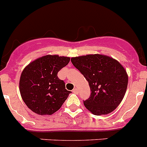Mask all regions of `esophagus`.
I'll list each match as a JSON object with an SVG mask.
<instances>
[{
    "mask_svg": "<svg viewBox=\"0 0 147 147\" xmlns=\"http://www.w3.org/2000/svg\"><path fill=\"white\" fill-rule=\"evenodd\" d=\"M73 92L75 94H78L79 93V90H78L77 88H74V90H73Z\"/></svg>",
    "mask_w": 147,
    "mask_h": 147,
    "instance_id": "esophagus-1",
    "label": "esophagus"
}]
</instances>
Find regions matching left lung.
Wrapping results in <instances>:
<instances>
[{
  "label": "left lung",
  "instance_id": "8db88e82",
  "mask_svg": "<svg viewBox=\"0 0 147 147\" xmlns=\"http://www.w3.org/2000/svg\"><path fill=\"white\" fill-rule=\"evenodd\" d=\"M73 65L90 85L91 94L84 106L95 115L112 112L120 104L128 83L127 72L115 59L106 55H87L72 57Z\"/></svg>",
  "mask_w": 147,
  "mask_h": 147
}]
</instances>
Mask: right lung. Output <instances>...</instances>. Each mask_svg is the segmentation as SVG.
Wrapping results in <instances>:
<instances>
[{
  "label": "right lung",
  "mask_w": 147,
  "mask_h": 147,
  "mask_svg": "<svg viewBox=\"0 0 147 147\" xmlns=\"http://www.w3.org/2000/svg\"><path fill=\"white\" fill-rule=\"evenodd\" d=\"M70 57L45 55L28 64L21 74L20 92L30 109L39 115H51L59 110L71 91L57 77Z\"/></svg>",
  "instance_id": "right-lung-1"
}]
</instances>
